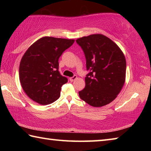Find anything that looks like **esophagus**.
Returning <instances> with one entry per match:
<instances>
[{"mask_svg": "<svg viewBox=\"0 0 151 151\" xmlns=\"http://www.w3.org/2000/svg\"><path fill=\"white\" fill-rule=\"evenodd\" d=\"M77 78V76L76 75H74L73 77H70V78H69V80L71 81V82H73V81H74L75 80H76V79Z\"/></svg>", "mask_w": 151, "mask_h": 151, "instance_id": "1", "label": "esophagus"}]
</instances>
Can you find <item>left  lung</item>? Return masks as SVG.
I'll list each match as a JSON object with an SVG mask.
<instances>
[{
  "label": "left lung",
  "mask_w": 151,
  "mask_h": 151,
  "mask_svg": "<svg viewBox=\"0 0 151 151\" xmlns=\"http://www.w3.org/2000/svg\"><path fill=\"white\" fill-rule=\"evenodd\" d=\"M86 58L85 88L78 92L82 100L101 107L116 98L126 77V59L118 45L106 36L94 34L76 40Z\"/></svg>",
  "instance_id": "obj_1"
}]
</instances>
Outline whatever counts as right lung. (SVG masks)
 I'll use <instances>...</instances> for the list:
<instances>
[{
  "instance_id": "right-lung-1",
  "label": "right lung",
  "mask_w": 151,
  "mask_h": 151,
  "mask_svg": "<svg viewBox=\"0 0 151 151\" xmlns=\"http://www.w3.org/2000/svg\"><path fill=\"white\" fill-rule=\"evenodd\" d=\"M75 40L40 38L28 48L20 60L19 79L24 93L36 103L46 105L60 96L68 79L58 71V58Z\"/></svg>"
}]
</instances>
